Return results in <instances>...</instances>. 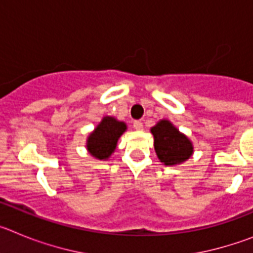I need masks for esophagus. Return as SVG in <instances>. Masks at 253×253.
I'll return each instance as SVG.
<instances>
[{
    "label": "esophagus",
    "mask_w": 253,
    "mask_h": 253,
    "mask_svg": "<svg viewBox=\"0 0 253 253\" xmlns=\"http://www.w3.org/2000/svg\"><path fill=\"white\" fill-rule=\"evenodd\" d=\"M133 126L135 130H143V123L139 122V120H135V122L133 123Z\"/></svg>",
    "instance_id": "esophagus-1"
}]
</instances>
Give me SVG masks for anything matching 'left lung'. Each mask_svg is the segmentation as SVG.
Wrapping results in <instances>:
<instances>
[{"label":"left lung","mask_w":253,"mask_h":253,"mask_svg":"<svg viewBox=\"0 0 253 253\" xmlns=\"http://www.w3.org/2000/svg\"><path fill=\"white\" fill-rule=\"evenodd\" d=\"M154 138V151L166 166H176L193 156V143L180 133L169 120H160L151 129Z\"/></svg>","instance_id":"left-lung-1"}]
</instances>
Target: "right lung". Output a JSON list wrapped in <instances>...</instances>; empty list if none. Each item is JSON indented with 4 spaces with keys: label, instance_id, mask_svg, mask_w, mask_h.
<instances>
[{
    "label": "right lung",
    "instance_id": "add662e5",
    "mask_svg": "<svg viewBox=\"0 0 253 253\" xmlns=\"http://www.w3.org/2000/svg\"><path fill=\"white\" fill-rule=\"evenodd\" d=\"M125 130L124 122H119L113 116H105L87 138V151L97 160H107L115 151L118 140Z\"/></svg>",
    "mask_w": 253,
    "mask_h": 253
}]
</instances>
